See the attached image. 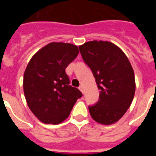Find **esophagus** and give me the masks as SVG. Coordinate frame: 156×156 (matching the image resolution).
I'll use <instances>...</instances> for the list:
<instances>
[{
  "label": "esophagus",
  "instance_id": "1",
  "mask_svg": "<svg viewBox=\"0 0 156 156\" xmlns=\"http://www.w3.org/2000/svg\"><path fill=\"white\" fill-rule=\"evenodd\" d=\"M79 89H80V91L82 92L83 94H84V89H83V87L82 85L79 87Z\"/></svg>",
  "mask_w": 156,
  "mask_h": 156
}]
</instances>
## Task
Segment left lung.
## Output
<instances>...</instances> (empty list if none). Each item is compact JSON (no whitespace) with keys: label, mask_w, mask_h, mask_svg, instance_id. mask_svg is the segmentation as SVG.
<instances>
[{"label":"left lung","mask_w":156,"mask_h":156,"mask_svg":"<svg viewBox=\"0 0 156 156\" xmlns=\"http://www.w3.org/2000/svg\"><path fill=\"white\" fill-rule=\"evenodd\" d=\"M79 49L100 91L98 102L88 106L90 115L101 124H112L126 113L134 97L131 64L120 48L108 41H89Z\"/></svg>","instance_id":"obj_1"}]
</instances>
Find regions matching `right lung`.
<instances>
[{
    "label": "right lung",
    "instance_id": "obj_1",
    "mask_svg": "<svg viewBox=\"0 0 156 156\" xmlns=\"http://www.w3.org/2000/svg\"><path fill=\"white\" fill-rule=\"evenodd\" d=\"M79 54L76 45L52 42L30 59L23 77V90L29 108L41 122L58 124L69 115L82 97L69 85L66 67Z\"/></svg>",
    "mask_w": 156,
    "mask_h": 156
}]
</instances>
